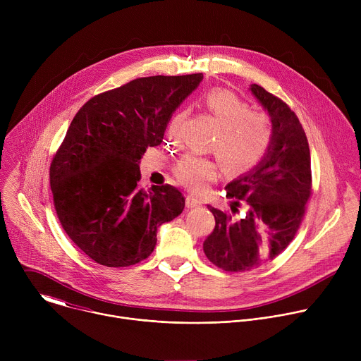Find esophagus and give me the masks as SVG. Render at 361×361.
<instances>
[{
  "label": "esophagus",
  "mask_w": 361,
  "mask_h": 361,
  "mask_svg": "<svg viewBox=\"0 0 361 361\" xmlns=\"http://www.w3.org/2000/svg\"><path fill=\"white\" fill-rule=\"evenodd\" d=\"M185 204H187L188 209H195V207H200V205L202 204V201H201L200 198H197L195 195L188 194V195L185 197Z\"/></svg>",
  "instance_id": "obj_1"
}]
</instances>
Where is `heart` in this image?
<instances>
[{
    "instance_id": "1",
    "label": "heart",
    "mask_w": 361,
    "mask_h": 361,
    "mask_svg": "<svg viewBox=\"0 0 361 361\" xmlns=\"http://www.w3.org/2000/svg\"><path fill=\"white\" fill-rule=\"evenodd\" d=\"M202 106L217 123L219 134L213 142L226 171L243 174L252 170L266 156L273 140V126L267 114L251 111L245 101L228 90H210L201 98ZM181 117L169 126L174 134ZM176 177L192 191H202L219 176L217 164L205 157L188 154L174 167Z\"/></svg>"
}]
</instances>
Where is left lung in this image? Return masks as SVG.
I'll list each match as a JSON object with an SVG mask.
<instances>
[{"label":"left lung","instance_id":"obj_1","mask_svg":"<svg viewBox=\"0 0 361 361\" xmlns=\"http://www.w3.org/2000/svg\"><path fill=\"white\" fill-rule=\"evenodd\" d=\"M250 90L271 118L273 140L259 164L226 185L231 212L207 205L216 227L202 244L207 259L231 273L260 267L284 251L312 195L310 148L297 116L263 87Z\"/></svg>","mask_w":361,"mask_h":361}]
</instances>
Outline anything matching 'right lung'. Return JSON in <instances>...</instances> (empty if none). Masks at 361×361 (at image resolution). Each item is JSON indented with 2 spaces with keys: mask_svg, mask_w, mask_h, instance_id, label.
Returning <instances> with one entry per match:
<instances>
[{
  "mask_svg": "<svg viewBox=\"0 0 361 361\" xmlns=\"http://www.w3.org/2000/svg\"><path fill=\"white\" fill-rule=\"evenodd\" d=\"M202 74L154 75L101 92L80 109L49 167L59 220L95 263L128 267L152 252L157 228L180 216L173 185L140 187V160L163 141L176 109Z\"/></svg>",
  "mask_w": 361,
  "mask_h": 361,
  "instance_id": "add662e5",
  "label": "right lung"
}]
</instances>
